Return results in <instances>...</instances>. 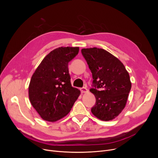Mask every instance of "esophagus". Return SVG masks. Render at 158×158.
<instances>
[{
  "label": "esophagus",
  "mask_w": 158,
  "mask_h": 158,
  "mask_svg": "<svg viewBox=\"0 0 158 158\" xmlns=\"http://www.w3.org/2000/svg\"><path fill=\"white\" fill-rule=\"evenodd\" d=\"M81 91L82 93H87L88 90V89L86 88L83 87V88H81Z\"/></svg>",
  "instance_id": "obj_1"
}]
</instances>
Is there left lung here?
I'll use <instances>...</instances> for the list:
<instances>
[{
	"label": "left lung",
	"instance_id": "8db88e82",
	"mask_svg": "<svg viewBox=\"0 0 158 158\" xmlns=\"http://www.w3.org/2000/svg\"><path fill=\"white\" fill-rule=\"evenodd\" d=\"M81 53L92 73V88L96 102L91 109L97 118L114 119L126 106L131 82L129 73L117 57L102 48H82Z\"/></svg>",
	"mask_w": 158,
	"mask_h": 158
}]
</instances>
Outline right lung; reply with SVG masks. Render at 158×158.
<instances>
[{
  "mask_svg": "<svg viewBox=\"0 0 158 158\" xmlns=\"http://www.w3.org/2000/svg\"><path fill=\"white\" fill-rule=\"evenodd\" d=\"M79 47H59L47 55L33 73L29 86L30 102L44 120L56 122L67 114L80 95L72 86L69 63Z\"/></svg>",
  "mask_w": 158,
  "mask_h": 158,
  "instance_id": "right-lung-1",
  "label": "right lung"
}]
</instances>
